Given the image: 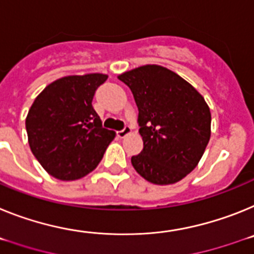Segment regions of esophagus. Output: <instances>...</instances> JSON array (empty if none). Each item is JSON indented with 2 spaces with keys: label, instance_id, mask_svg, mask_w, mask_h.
Segmentation results:
<instances>
[{
  "label": "esophagus",
  "instance_id": "34e87169",
  "mask_svg": "<svg viewBox=\"0 0 254 254\" xmlns=\"http://www.w3.org/2000/svg\"><path fill=\"white\" fill-rule=\"evenodd\" d=\"M130 131H131L130 127H125L123 130H119V131H116V135H118L119 138H124V136H127V134H130Z\"/></svg>",
  "mask_w": 254,
  "mask_h": 254
}]
</instances>
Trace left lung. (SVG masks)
Masks as SVG:
<instances>
[{"label": "left lung", "instance_id": "obj_1", "mask_svg": "<svg viewBox=\"0 0 254 254\" xmlns=\"http://www.w3.org/2000/svg\"><path fill=\"white\" fill-rule=\"evenodd\" d=\"M138 107L143 149L131 157L136 173L157 185L174 184L193 171L211 136V112L188 81L158 65L119 75Z\"/></svg>", "mask_w": 254, "mask_h": 254}]
</instances>
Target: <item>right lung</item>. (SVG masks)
I'll use <instances>...</instances> for the list:
<instances>
[{"instance_id":"1","label":"right lung","mask_w":254,"mask_h":254,"mask_svg":"<svg viewBox=\"0 0 254 254\" xmlns=\"http://www.w3.org/2000/svg\"><path fill=\"white\" fill-rule=\"evenodd\" d=\"M105 74L71 75L42 90L25 120L28 142L42 167L56 179L76 180L100 164L115 131L102 127L92 101Z\"/></svg>"}]
</instances>
